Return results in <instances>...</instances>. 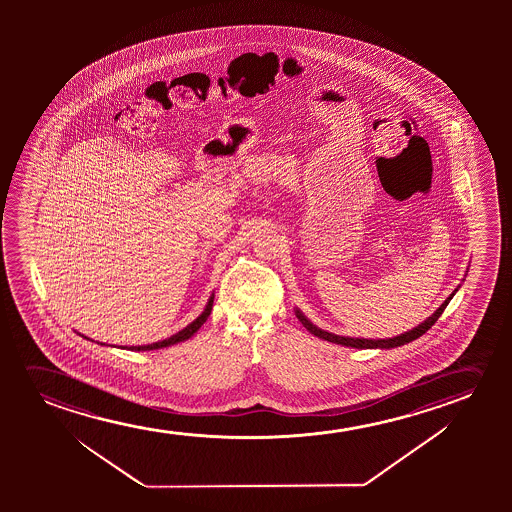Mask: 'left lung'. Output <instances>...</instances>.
I'll return each instance as SVG.
<instances>
[{
    "instance_id": "1",
    "label": "left lung",
    "mask_w": 512,
    "mask_h": 512,
    "mask_svg": "<svg viewBox=\"0 0 512 512\" xmlns=\"http://www.w3.org/2000/svg\"><path fill=\"white\" fill-rule=\"evenodd\" d=\"M458 290V288H456ZM449 295L446 301L442 302L441 308L435 311L434 315L428 316L425 322L418 325V327H414L413 330H409V332H404V334H400V336L392 337V339H358V337H343L336 336V334H330L327 330L318 329L316 325L309 322L306 316L302 315L299 309H295V315L299 318V322L306 327V329L313 334V336L320 337V339H325V341H329V343L343 344V346H350V348H358V350H369V348H381V350H390V348H397V346H402V344L411 343L414 339H418V337L423 336L425 332H427L432 325H434L437 320H439V316L444 313V309L448 306L449 301L453 299V295Z\"/></svg>"
}]
</instances>
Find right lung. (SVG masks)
<instances>
[{"mask_svg":"<svg viewBox=\"0 0 512 512\" xmlns=\"http://www.w3.org/2000/svg\"><path fill=\"white\" fill-rule=\"evenodd\" d=\"M213 299H215V295L211 294L210 301L206 304V308H204L203 313L197 316L194 322L187 325L185 329L180 330V332H176L175 336L168 337V339H164V341H159V343L147 344V346H131L129 350L134 351H148V350H159V348H166V346H171V344L182 343V341H187L189 337L194 336L197 330L201 329V325H203L206 320H208V316H210L211 308H213ZM87 339V337H85Z\"/></svg>","mask_w":512,"mask_h":512,"instance_id":"right-lung-1","label":"right lung"}]
</instances>
